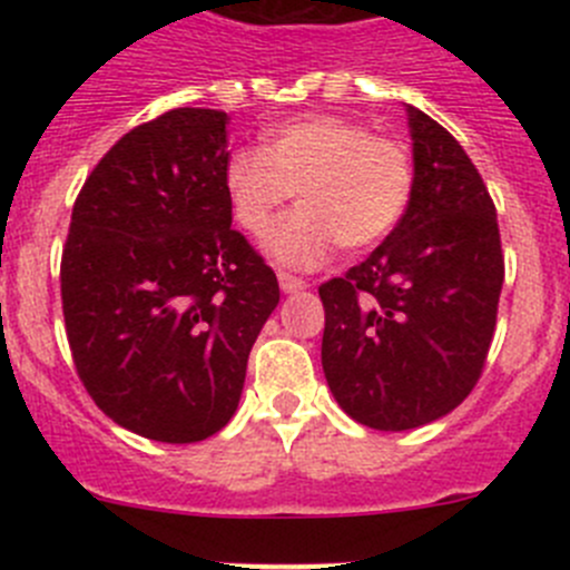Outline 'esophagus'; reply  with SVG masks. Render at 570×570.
<instances>
[{
    "mask_svg": "<svg viewBox=\"0 0 570 570\" xmlns=\"http://www.w3.org/2000/svg\"><path fill=\"white\" fill-rule=\"evenodd\" d=\"M278 284H281V292L306 289V281L297 278V275H292V273H284V269H278Z\"/></svg>",
    "mask_w": 570,
    "mask_h": 570,
    "instance_id": "esophagus-1",
    "label": "esophagus"
}]
</instances>
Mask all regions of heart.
<instances>
[{
  "label": "heart",
  "instance_id": "1",
  "mask_svg": "<svg viewBox=\"0 0 570 570\" xmlns=\"http://www.w3.org/2000/svg\"><path fill=\"white\" fill-rule=\"evenodd\" d=\"M295 189L303 206L269 232L267 245L281 262L308 267L336 245L383 243L416 193V159L407 142L338 115L289 118L264 148L228 157L226 193L245 232L262 234Z\"/></svg>",
  "mask_w": 570,
  "mask_h": 570
}]
</instances>
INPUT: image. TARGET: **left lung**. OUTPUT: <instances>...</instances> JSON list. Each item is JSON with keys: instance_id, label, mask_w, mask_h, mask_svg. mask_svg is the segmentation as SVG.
<instances>
[{"instance_id": "1", "label": "left lung", "mask_w": 570, "mask_h": 570, "mask_svg": "<svg viewBox=\"0 0 570 570\" xmlns=\"http://www.w3.org/2000/svg\"><path fill=\"white\" fill-rule=\"evenodd\" d=\"M411 115L416 193L400 226L342 278L320 286L322 370L344 413L413 430L476 386L504 281L497 206L461 142Z\"/></svg>"}]
</instances>
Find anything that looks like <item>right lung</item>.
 Here are the masks:
<instances>
[{
  "label": "right lung",
  "mask_w": 570,
  "mask_h": 570,
  "mask_svg": "<svg viewBox=\"0 0 570 570\" xmlns=\"http://www.w3.org/2000/svg\"><path fill=\"white\" fill-rule=\"evenodd\" d=\"M226 124L178 107L126 131L85 178L62 248L79 381L112 422L165 444L226 428L281 297L232 228Z\"/></svg>",
  "instance_id": "add662e5"
}]
</instances>
